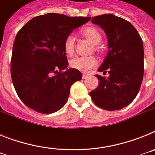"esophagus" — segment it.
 <instances>
[{"mask_svg":"<svg viewBox=\"0 0 155 155\" xmlns=\"http://www.w3.org/2000/svg\"><path fill=\"white\" fill-rule=\"evenodd\" d=\"M87 78H88V76H87V75H85V74L82 75V79H84V80H86Z\"/></svg>","mask_w":155,"mask_h":155,"instance_id":"esophagus-1","label":"esophagus"}]
</instances>
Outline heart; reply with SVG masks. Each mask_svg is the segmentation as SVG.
<instances>
[{
	"mask_svg": "<svg viewBox=\"0 0 155 155\" xmlns=\"http://www.w3.org/2000/svg\"><path fill=\"white\" fill-rule=\"evenodd\" d=\"M79 35L83 38L89 41L94 45V51L96 53H102V50L101 46H98L102 39V34L98 28L94 26H87L79 30ZM64 50L66 55L71 57L74 55L75 50V39L73 35H68L64 41ZM98 64V61L95 57H75L70 61V67L73 69L79 71L82 73H89Z\"/></svg>",
	"mask_w": 155,
	"mask_h": 155,
	"instance_id": "b5f03b06",
	"label": "heart"
}]
</instances>
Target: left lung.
<instances>
[{"mask_svg": "<svg viewBox=\"0 0 155 155\" xmlns=\"http://www.w3.org/2000/svg\"><path fill=\"white\" fill-rule=\"evenodd\" d=\"M91 22L105 31L109 52L98 71H108V78L97 74L98 86L89 93L102 109H123L136 98L143 78V47L141 37L131 23L112 14L92 18Z\"/></svg>", "mask_w": 155, "mask_h": 155, "instance_id": "1", "label": "left lung"}]
</instances>
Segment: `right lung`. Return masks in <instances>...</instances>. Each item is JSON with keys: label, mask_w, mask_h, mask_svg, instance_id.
Returning <instances> with one entry per match:
<instances>
[{"label": "right lung", "mask_w": 155, "mask_h": 155, "mask_svg": "<svg viewBox=\"0 0 155 155\" xmlns=\"http://www.w3.org/2000/svg\"><path fill=\"white\" fill-rule=\"evenodd\" d=\"M90 17L48 13L33 18L18 31L11 61V75L18 96L28 108L44 114L67 103L71 85L81 80L79 71L67 69L66 37Z\"/></svg>", "instance_id": "add662e5"}]
</instances>
